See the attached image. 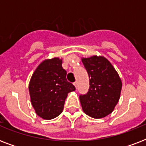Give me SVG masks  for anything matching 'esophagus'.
I'll list each match as a JSON object with an SVG mask.
<instances>
[{
    "instance_id": "34e87169",
    "label": "esophagus",
    "mask_w": 146,
    "mask_h": 146,
    "mask_svg": "<svg viewBox=\"0 0 146 146\" xmlns=\"http://www.w3.org/2000/svg\"><path fill=\"white\" fill-rule=\"evenodd\" d=\"M73 85L75 86V87L77 89V87H78V82H73Z\"/></svg>"
}]
</instances>
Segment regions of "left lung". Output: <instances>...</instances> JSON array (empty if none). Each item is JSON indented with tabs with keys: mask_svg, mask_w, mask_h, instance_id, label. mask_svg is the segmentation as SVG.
<instances>
[{
	"mask_svg": "<svg viewBox=\"0 0 146 146\" xmlns=\"http://www.w3.org/2000/svg\"><path fill=\"white\" fill-rule=\"evenodd\" d=\"M82 63L89 77V91L80 95L82 110L93 118L111 113L120 98L122 82L119 75L104 57L83 58Z\"/></svg>",
	"mask_w": 146,
	"mask_h": 146,
	"instance_id": "obj_1",
	"label": "left lung"
}]
</instances>
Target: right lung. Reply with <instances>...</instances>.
I'll list each match as a JSON object with an SVG mask.
<instances>
[{
    "instance_id": "right-lung-1",
    "label": "right lung",
    "mask_w": 146,
    "mask_h": 146,
    "mask_svg": "<svg viewBox=\"0 0 146 146\" xmlns=\"http://www.w3.org/2000/svg\"><path fill=\"white\" fill-rule=\"evenodd\" d=\"M31 102L38 115L50 120L60 115L64 109L67 94L76 88L66 80V71L62 60H46L38 66L31 78Z\"/></svg>"
}]
</instances>
